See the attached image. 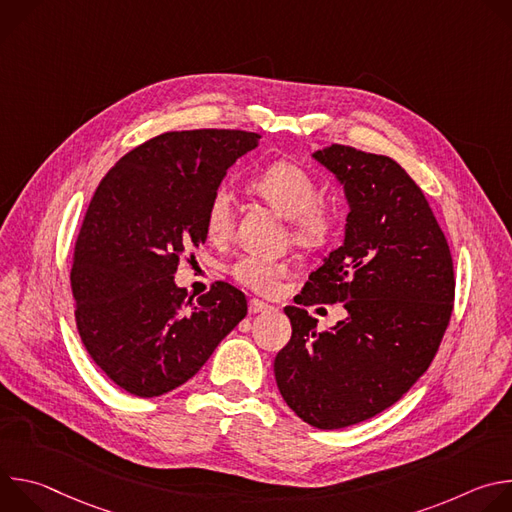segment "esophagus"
Instances as JSON below:
<instances>
[{
	"label": "esophagus",
	"instance_id": "1",
	"mask_svg": "<svg viewBox=\"0 0 512 512\" xmlns=\"http://www.w3.org/2000/svg\"><path fill=\"white\" fill-rule=\"evenodd\" d=\"M271 306L261 302V300H249V312L251 314H259V312H269Z\"/></svg>",
	"mask_w": 512,
	"mask_h": 512
}]
</instances>
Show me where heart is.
<instances>
[{
  "label": "heart",
  "instance_id": "obj_1",
  "mask_svg": "<svg viewBox=\"0 0 512 512\" xmlns=\"http://www.w3.org/2000/svg\"><path fill=\"white\" fill-rule=\"evenodd\" d=\"M251 188L294 225V239L302 247H322L334 233V212L318 202L314 176L298 164L275 162L251 180ZM233 227V194L227 186L216 188L206 208V231L212 239H223ZM229 273L259 294H271L287 273L283 261L261 257H239Z\"/></svg>",
  "mask_w": 512,
  "mask_h": 512
}]
</instances>
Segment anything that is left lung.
I'll list each match as a JSON object with an SVG mask.
<instances>
[{
  "instance_id": "obj_1",
  "label": "left lung",
  "mask_w": 512,
  "mask_h": 512,
  "mask_svg": "<svg viewBox=\"0 0 512 512\" xmlns=\"http://www.w3.org/2000/svg\"><path fill=\"white\" fill-rule=\"evenodd\" d=\"M312 158L342 186L344 241L310 273L304 306L344 302L326 332L298 306L273 369L285 403L318 429L371 419L427 371L448 328L454 263L448 241L409 174L391 158L320 145Z\"/></svg>"
}]
</instances>
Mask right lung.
I'll list each match as a JSON object with an SVG mask.
<instances>
[{
  "label": "right lung",
  "instance_id": "1",
  "mask_svg": "<svg viewBox=\"0 0 512 512\" xmlns=\"http://www.w3.org/2000/svg\"><path fill=\"white\" fill-rule=\"evenodd\" d=\"M261 135L170 131L137 145L101 180L77 239L70 283L77 328L99 369L137 397L164 395L247 316L243 291L216 281L188 296L174 273L206 241V208Z\"/></svg>",
  "mask_w": 512,
  "mask_h": 512
}]
</instances>
